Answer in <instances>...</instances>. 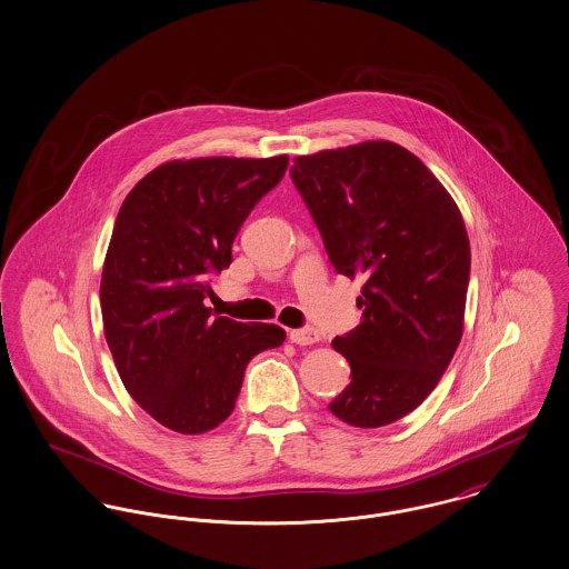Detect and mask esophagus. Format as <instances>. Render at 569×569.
Masks as SVG:
<instances>
[{
    "label": "esophagus",
    "instance_id": "1",
    "mask_svg": "<svg viewBox=\"0 0 569 569\" xmlns=\"http://www.w3.org/2000/svg\"><path fill=\"white\" fill-rule=\"evenodd\" d=\"M290 340L299 347H309V345H316L320 340V333L313 327H303V329L290 331Z\"/></svg>",
    "mask_w": 569,
    "mask_h": 569
}]
</instances>
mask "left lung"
Returning <instances> with one entry per match:
<instances>
[{"mask_svg": "<svg viewBox=\"0 0 569 569\" xmlns=\"http://www.w3.org/2000/svg\"><path fill=\"white\" fill-rule=\"evenodd\" d=\"M290 177L340 274L366 279L361 322L331 345L350 383L329 409L377 429L436 390L463 333L470 240L461 212L407 149L368 140L295 160Z\"/></svg>", "mask_w": 569, "mask_h": 569, "instance_id": "1", "label": "left lung"}]
</instances>
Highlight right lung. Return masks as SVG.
<instances>
[{"label":"right lung","mask_w":569,"mask_h":569,"mask_svg":"<svg viewBox=\"0 0 569 569\" xmlns=\"http://www.w3.org/2000/svg\"><path fill=\"white\" fill-rule=\"evenodd\" d=\"M288 156L167 162L126 197L101 274L108 347L131 398L167 429L199 436L229 418L247 363L286 331L212 316V277Z\"/></svg>","instance_id":"right-lung-1"}]
</instances>
